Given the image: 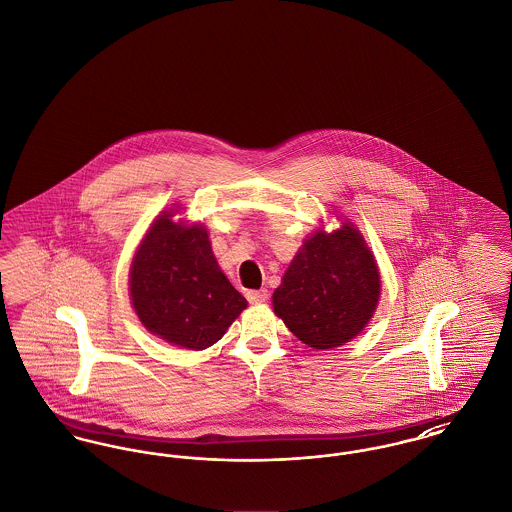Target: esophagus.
<instances>
[{"instance_id": "1", "label": "esophagus", "mask_w": 512, "mask_h": 512, "mask_svg": "<svg viewBox=\"0 0 512 512\" xmlns=\"http://www.w3.org/2000/svg\"><path fill=\"white\" fill-rule=\"evenodd\" d=\"M268 297H270L268 289H252V291H246L248 303H266Z\"/></svg>"}]
</instances>
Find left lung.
<instances>
[{"label":"left lung","mask_w":512,"mask_h":512,"mask_svg":"<svg viewBox=\"0 0 512 512\" xmlns=\"http://www.w3.org/2000/svg\"><path fill=\"white\" fill-rule=\"evenodd\" d=\"M380 275L361 233L343 223L336 233H314L273 293V310L314 349L353 340L375 312Z\"/></svg>","instance_id":"1"}]
</instances>
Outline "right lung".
Returning a JSON list of instances; mask_svg holds the SVG:
<instances>
[{"mask_svg": "<svg viewBox=\"0 0 512 512\" xmlns=\"http://www.w3.org/2000/svg\"><path fill=\"white\" fill-rule=\"evenodd\" d=\"M130 293L151 334L194 351L221 340L246 308V299L219 270L204 227L184 229L167 213L136 252Z\"/></svg>", "mask_w": 512, "mask_h": 512, "instance_id": "right-lung-1", "label": "right lung"}]
</instances>
